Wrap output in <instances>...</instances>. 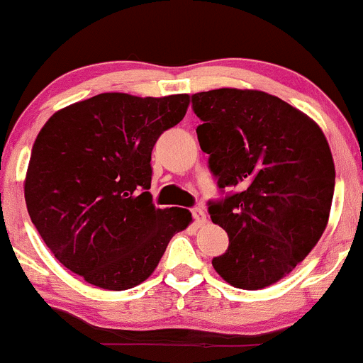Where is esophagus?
Listing matches in <instances>:
<instances>
[{
	"label": "esophagus",
	"instance_id": "1",
	"mask_svg": "<svg viewBox=\"0 0 363 363\" xmlns=\"http://www.w3.org/2000/svg\"><path fill=\"white\" fill-rule=\"evenodd\" d=\"M191 213H193L194 220H196L198 225H203L206 222V213H205V210L201 208V206H194V208L191 210Z\"/></svg>",
	"mask_w": 363,
	"mask_h": 363
}]
</instances>
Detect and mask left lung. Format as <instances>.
Returning a JSON list of instances; mask_svg holds the SVG:
<instances>
[{
    "instance_id": "obj_1",
    "label": "left lung",
    "mask_w": 363,
    "mask_h": 363,
    "mask_svg": "<svg viewBox=\"0 0 363 363\" xmlns=\"http://www.w3.org/2000/svg\"><path fill=\"white\" fill-rule=\"evenodd\" d=\"M191 99L218 189H233L208 201L210 218L229 236L213 269L234 288H267L328 225L336 179L328 139L303 111L264 91L222 87Z\"/></svg>"
}]
</instances>
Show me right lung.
I'll return each mask as SVG.
<instances>
[{
  "instance_id": "right-lung-1",
  "label": "right lung",
  "mask_w": 363,
  "mask_h": 363,
  "mask_svg": "<svg viewBox=\"0 0 363 363\" xmlns=\"http://www.w3.org/2000/svg\"><path fill=\"white\" fill-rule=\"evenodd\" d=\"M189 94L103 93L58 110L27 167V212L60 264L89 284L123 291L146 281L189 210L155 208L151 150L177 125Z\"/></svg>"
}]
</instances>
